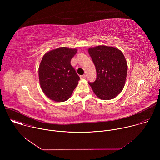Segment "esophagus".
Returning <instances> with one entry per match:
<instances>
[{
    "label": "esophagus",
    "instance_id": "obj_1",
    "mask_svg": "<svg viewBox=\"0 0 160 160\" xmlns=\"http://www.w3.org/2000/svg\"><path fill=\"white\" fill-rule=\"evenodd\" d=\"M80 77V79L83 80V79H84L85 78V75H81Z\"/></svg>",
    "mask_w": 160,
    "mask_h": 160
}]
</instances>
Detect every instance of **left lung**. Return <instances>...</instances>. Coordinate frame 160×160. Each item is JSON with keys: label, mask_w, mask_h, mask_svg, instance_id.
I'll return each mask as SVG.
<instances>
[{"label": "left lung", "mask_w": 160, "mask_h": 160, "mask_svg": "<svg viewBox=\"0 0 160 160\" xmlns=\"http://www.w3.org/2000/svg\"><path fill=\"white\" fill-rule=\"evenodd\" d=\"M97 72L94 82L88 83L96 96L102 100L116 98L124 88L128 66L122 52L118 48L98 45L88 49Z\"/></svg>", "instance_id": "obj_1"}]
</instances>
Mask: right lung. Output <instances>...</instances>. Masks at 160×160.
<instances>
[{"label":"right lung","instance_id":"right-lung-1","mask_svg":"<svg viewBox=\"0 0 160 160\" xmlns=\"http://www.w3.org/2000/svg\"><path fill=\"white\" fill-rule=\"evenodd\" d=\"M77 49L59 48L45 53L38 67L40 87L44 94L56 102H63L72 96L80 80L71 65Z\"/></svg>","mask_w":160,"mask_h":160}]
</instances>
